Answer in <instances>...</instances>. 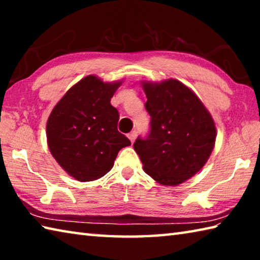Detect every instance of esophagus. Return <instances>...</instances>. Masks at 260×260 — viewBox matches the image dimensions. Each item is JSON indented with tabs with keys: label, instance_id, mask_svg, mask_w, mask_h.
I'll return each instance as SVG.
<instances>
[{
	"label": "esophagus",
	"instance_id": "esophagus-1",
	"mask_svg": "<svg viewBox=\"0 0 260 260\" xmlns=\"http://www.w3.org/2000/svg\"><path fill=\"white\" fill-rule=\"evenodd\" d=\"M135 138H136V132L135 131L134 132H131V133L128 134V139H129V141H131L132 143H134Z\"/></svg>",
	"mask_w": 260,
	"mask_h": 260
}]
</instances>
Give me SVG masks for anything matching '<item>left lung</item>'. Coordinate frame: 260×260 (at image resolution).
<instances>
[{"label": "left lung", "mask_w": 260, "mask_h": 260, "mask_svg": "<svg viewBox=\"0 0 260 260\" xmlns=\"http://www.w3.org/2000/svg\"><path fill=\"white\" fill-rule=\"evenodd\" d=\"M150 131L134 142L148 175L164 186H178L205 165L215 143L214 121L202 101L175 79L143 81Z\"/></svg>", "instance_id": "left-lung-1"}]
</instances>
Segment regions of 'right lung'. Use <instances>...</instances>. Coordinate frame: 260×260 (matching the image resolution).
Listing matches in <instances>:
<instances>
[{
	"label": "right lung",
	"instance_id": "1",
	"mask_svg": "<svg viewBox=\"0 0 260 260\" xmlns=\"http://www.w3.org/2000/svg\"><path fill=\"white\" fill-rule=\"evenodd\" d=\"M121 81L103 82L87 76L67 91L47 121L52 157L78 181H94L113 167L131 141L118 132V110L110 101Z\"/></svg>",
	"mask_w": 260,
	"mask_h": 260
}]
</instances>
